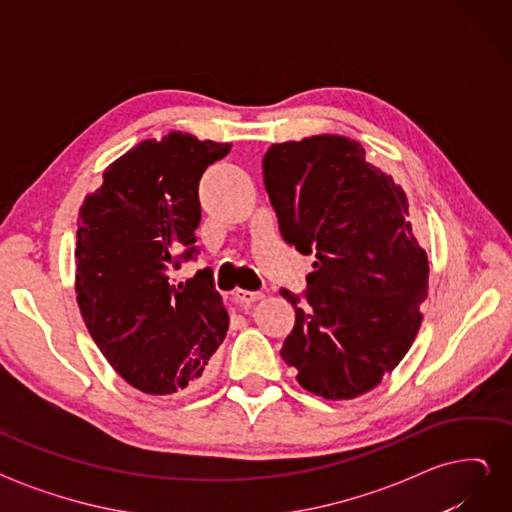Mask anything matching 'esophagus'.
<instances>
[{"instance_id":"obj_1","label":"esophagus","mask_w":512,"mask_h":512,"mask_svg":"<svg viewBox=\"0 0 512 512\" xmlns=\"http://www.w3.org/2000/svg\"><path fill=\"white\" fill-rule=\"evenodd\" d=\"M235 297H237V301H239L241 305H252V303H256V301H260L262 297H265V294H262V292H252V290H241V288H237V290H235Z\"/></svg>"}]
</instances>
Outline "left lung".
I'll use <instances>...</instances> for the list:
<instances>
[{
    "mask_svg": "<svg viewBox=\"0 0 512 512\" xmlns=\"http://www.w3.org/2000/svg\"><path fill=\"white\" fill-rule=\"evenodd\" d=\"M262 170L282 237L316 254L305 303L282 290L297 314L282 359L318 397L365 395L404 359L423 322L429 260L408 196L361 143L337 134L275 143Z\"/></svg>",
    "mask_w": 512,
    "mask_h": 512,
    "instance_id": "left-lung-1",
    "label": "left lung"
}]
</instances>
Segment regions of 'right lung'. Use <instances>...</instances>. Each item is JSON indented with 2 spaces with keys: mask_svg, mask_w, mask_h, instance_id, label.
Returning a JSON list of instances; mask_svg holds the SVG:
<instances>
[{
  "mask_svg": "<svg viewBox=\"0 0 512 512\" xmlns=\"http://www.w3.org/2000/svg\"><path fill=\"white\" fill-rule=\"evenodd\" d=\"M228 151L188 132L147 138L106 166L79 211L76 303L106 361L147 395L203 384L228 331L209 269L173 277L194 254L198 181Z\"/></svg>",
  "mask_w": 512,
  "mask_h": 512,
  "instance_id": "obj_1",
  "label": "right lung"
}]
</instances>
